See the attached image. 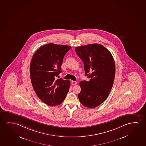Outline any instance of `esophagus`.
Returning <instances> with one entry per match:
<instances>
[{"instance_id": "34e87169", "label": "esophagus", "mask_w": 146, "mask_h": 146, "mask_svg": "<svg viewBox=\"0 0 146 146\" xmlns=\"http://www.w3.org/2000/svg\"><path fill=\"white\" fill-rule=\"evenodd\" d=\"M71 84H72V85H75V84H77V82H76V81H72Z\"/></svg>"}]
</instances>
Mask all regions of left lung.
I'll list each match as a JSON object with an SVG mask.
<instances>
[{
  "label": "left lung",
  "mask_w": 146,
  "mask_h": 146,
  "mask_svg": "<svg viewBox=\"0 0 146 146\" xmlns=\"http://www.w3.org/2000/svg\"><path fill=\"white\" fill-rule=\"evenodd\" d=\"M76 52L90 78L80 82L78 99L84 107L94 108L107 99L112 88L115 76L114 60L110 51L98 43L76 47Z\"/></svg>",
  "instance_id": "8db88e82"
}]
</instances>
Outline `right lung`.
Returning <instances> with one entry per match:
<instances>
[{"instance_id":"1","label":"right lung","mask_w":146,"mask_h":146,"mask_svg":"<svg viewBox=\"0 0 146 146\" xmlns=\"http://www.w3.org/2000/svg\"><path fill=\"white\" fill-rule=\"evenodd\" d=\"M70 48L68 45L48 43L37 49L31 60L33 89L40 100L49 106L62 103L68 92L70 80L56 78L62 72L64 56Z\"/></svg>"}]
</instances>
